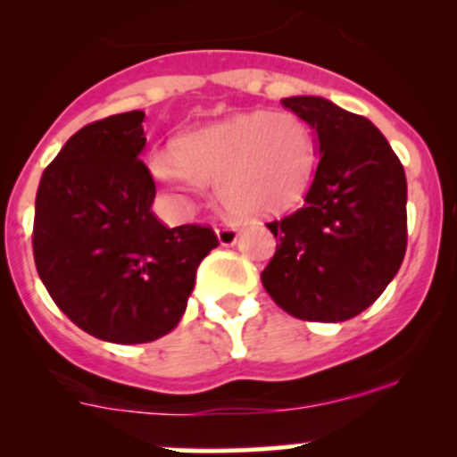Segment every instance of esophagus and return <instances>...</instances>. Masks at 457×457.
Listing matches in <instances>:
<instances>
[{
	"label": "esophagus",
	"mask_w": 457,
	"mask_h": 457,
	"mask_svg": "<svg viewBox=\"0 0 457 457\" xmlns=\"http://www.w3.org/2000/svg\"><path fill=\"white\" fill-rule=\"evenodd\" d=\"M216 237H219L220 245H234L238 237V228L237 225H219L216 228Z\"/></svg>",
	"instance_id": "obj_1"
}]
</instances>
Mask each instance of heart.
I'll return each mask as SVG.
<instances>
[{
    "label": "heart",
    "instance_id": "1",
    "mask_svg": "<svg viewBox=\"0 0 457 457\" xmlns=\"http://www.w3.org/2000/svg\"><path fill=\"white\" fill-rule=\"evenodd\" d=\"M150 174L187 201L214 181L220 205L237 216H267L292 205L312 181L316 141L294 112H241L196 128L174 150L150 156Z\"/></svg>",
    "mask_w": 457,
    "mask_h": 457
}]
</instances>
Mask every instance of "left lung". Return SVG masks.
I'll return each mask as SVG.
<instances>
[{
    "mask_svg": "<svg viewBox=\"0 0 457 457\" xmlns=\"http://www.w3.org/2000/svg\"><path fill=\"white\" fill-rule=\"evenodd\" d=\"M280 104L314 130L318 168L305 205L267 228L276 254L261 280L294 318L343 322L376 303L407 250V179L382 132L322 96Z\"/></svg>",
    "mask_w": 457,
    "mask_h": 457,
    "instance_id": "8db88e82",
    "label": "left lung"
}]
</instances>
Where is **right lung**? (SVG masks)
Returning <instances> with one entry per match:
<instances>
[{
  "mask_svg": "<svg viewBox=\"0 0 457 457\" xmlns=\"http://www.w3.org/2000/svg\"><path fill=\"white\" fill-rule=\"evenodd\" d=\"M143 110L87 123L44 170L32 252L41 283L77 327L108 343L170 334L186 314L196 267L219 245L210 228H165L139 159Z\"/></svg>",
  "mask_w": 457,
  "mask_h": 457,
  "instance_id": "1",
  "label": "right lung"
}]
</instances>
